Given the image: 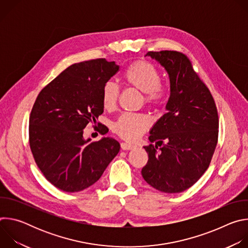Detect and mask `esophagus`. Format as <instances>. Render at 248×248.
<instances>
[{"mask_svg":"<svg viewBox=\"0 0 248 248\" xmlns=\"http://www.w3.org/2000/svg\"><path fill=\"white\" fill-rule=\"evenodd\" d=\"M121 147L123 150H131V149L135 148V145L127 143V142H123V143H121Z\"/></svg>","mask_w":248,"mask_h":248,"instance_id":"esophagus-1","label":"esophagus"}]
</instances>
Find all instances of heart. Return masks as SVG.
<instances>
[{"instance_id":"heart-1","label":"heart","mask_w":248,"mask_h":248,"mask_svg":"<svg viewBox=\"0 0 248 248\" xmlns=\"http://www.w3.org/2000/svg\"><path fill=\"white\" fill-rule=\"evenodd\" d=\"M124 82L144 93V102L150 107L160 106L168 93V87L161 81L159 69L149 62L136 61L128 65L124 74ZM120 96L118 85L112 81L106 82L102 88L101 100L105 109L109 111L117 107ZM150 125L147 117L143 115H122L113 124V130L122 138L134 141Z\"/></svg>"}]
</instances>
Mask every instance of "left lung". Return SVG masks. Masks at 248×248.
<instances>
[{"instance_id": "1", "label": "left lung", "mask_w": 248, "mask_h": 248, "mask_svg": "<svg viewBox=\"0 0 248 248\" xmlns=\"http://www.w3.org/2000/svg\"><path fill=\"white\" fill-rule=\"evenodd\" d=\"M170 78L164 114L150 129L148 162L141 170L152 187L180 193L192 186L208 169L216 149L219 118L215 101L194 72L189 59L176 51L148 52Z\"/></svg>"}]
</instances>
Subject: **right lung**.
<instances>
[{"instance_id": "obj_1", "label": "right lung", "mask_w": 248, "mask_h": 248, "mask_svg": "<svg viewBox=\"0 0 248 248\" xmlns=\"http://www.w3.org/2000/svg\"><path fill=\"white\" fill-rule=\"evenodd\" d=\"M115 62L74 63L45 86L29 118V145L38 168L57 188L78 192L94 185L120 151L112 137L91 142L83 129L103 114L101 93L118 73ZM107 133L106 128L101 130Z\"/></svg>"}]
</instances>
